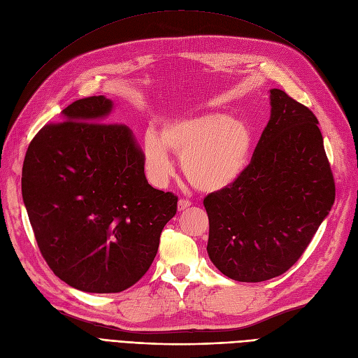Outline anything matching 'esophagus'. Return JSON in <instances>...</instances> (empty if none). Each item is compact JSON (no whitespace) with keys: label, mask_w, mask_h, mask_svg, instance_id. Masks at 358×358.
Returning <instances> with one entry per match:
<instances>
[{"label":"esophagus","mask_w":358,"mask_h":358,"mask_svg":"<svg viewBox=\"0 0 358 358\" xmlns=\"http://www.w3.org/2000/svg\"><path fill=\"white\" fill-rule=\"evenodd\" d=\"M189 206H191V200H188V199H180L179 203H178V209H179V210H183V209L189 208Z\"/></svg>","instance_id":"obj_1"}]
</instances>
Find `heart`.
Returning <instances> with one entry per match:
<instances>
[{"mask_svg":"<svg viewBox=\"0 0 358 358\" xmlns=\"http://www.w3.org/2000/svg\"><path fill=\"white\" fill-rule=\"evenodd\" d=\"M252 138L248 127L224 115H208L167 125L145 138L146 166L155 179L171 175L167 149L180 155L183 175L201 191L230 185L245 170Z\"/></svg>","mask_w":358,"mask_h":358,"instance_id":"b5f03b06","label":"heart"}]
</instances>
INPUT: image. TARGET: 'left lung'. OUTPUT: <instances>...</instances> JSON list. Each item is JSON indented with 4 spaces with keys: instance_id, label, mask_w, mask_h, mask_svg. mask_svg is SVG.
I'll list each match as a JSON object with an SVG mask.
<instances>
[{
    "instance_id": "obj_1",
    "label": "left lung",
    "mask_w": 358,
    "mask_h": 358,
    "mask_svg": "<svg viewBox=\"0 0 358 358\" xmlns=\"http://www.w3.org/2000/svg\"><path fill=\"white\" fill-rule=\"evenodd\" d=\"M270 104L251 162L203 200L209 258L239 282H262L294 266L336 196L317 116L280 90L270 91Z\"/></svg>"
}]
</instances>
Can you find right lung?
Masks as SVG:
<instances>
[{
	"label": "right lung",
	"mask_w": 358,
	"mask_h": 358,
	"mask_svg": "<svg viewBox=\"0 0 358 358\" xmlns=\"http://www.w3.org/2000/svg\"><path fill=\"white\" fill-rule=\"evenodd\" d=\"M106 96L62 110V122L31 140L22 196L40 252L64 282L86 292H121L157 255L178 196L150 187L145 157L124 124L101 122Z\"/></svg>",
	"instance_id": "right-lung-1"
}]
</instances>
